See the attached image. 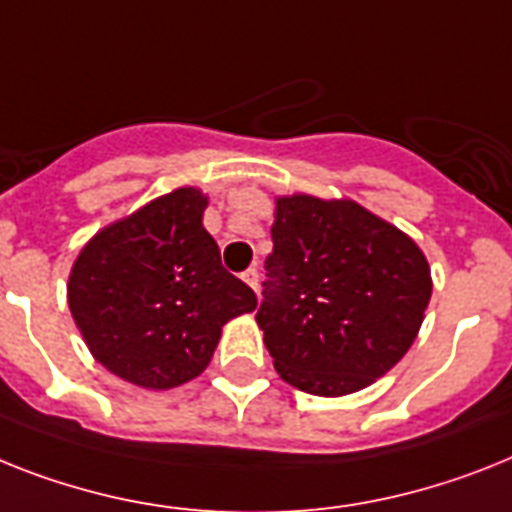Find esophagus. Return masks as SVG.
I'll list each match as a JSON object with an SVG mask.
<instances>
[{
  "instance_id": "34e87169",
  "label": "esophagus",
  "mask_w": 512,
  "mask_h": 512,
  "mask_svg": "<svg viewBox=\"0 0 512 512\" xmlns=\"http://www.w3.org/2000/svg\"><path fill=\"white\" fill-rule=\"evenodd\" d=\"M240 277H243V282H246L248 287H253V290L259 293V269H246Z\"/></svg>"
}]
</instances>
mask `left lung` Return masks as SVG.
<instances>
[{
	"label": "left lung",
	"mask_w": 512,
	"mask_h": 512,
	"mask_svg": "<svg viewBox=\"0 0 512 512\" xmlns=\"http://www.w3.org/2000/svg\"><path fill=\"white\" fill-rule=\"evenodd\" d=\"M256 322L274 369L298 390L340 398L408 353L432 274L405 232L356 201L282 196Z\"/></svg>",
	"instance_id": "left-lung-1"
}]
</instances>
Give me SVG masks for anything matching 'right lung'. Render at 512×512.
I'll list each match as a JSON object with an SVG mask.
<instances>
[{"instance_id":"obj_1","label":"right lung","mask_w":512,"mask_h":512,"mask_svg":"<svg viewBox=\"0 0 512 512\" xmlns=\"http://www.w3.org/2000/svg\"><path fill=\"white\" fill-rule=\"evenodd\" d=\"M206 196L177 188L88 240L67 303L101 366L146 390H170L209 366L222 327L256 293L204 230Z\"/></svg>"}]
</instances>
